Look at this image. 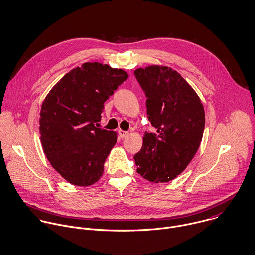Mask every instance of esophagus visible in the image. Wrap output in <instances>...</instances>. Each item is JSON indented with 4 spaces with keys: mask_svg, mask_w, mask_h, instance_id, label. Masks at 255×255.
I'll return each mask as SVG.
<instances>
[{
    "mask_svg": "<svg viewBox=\"0 0 255 255\" xmlns=\"http://www.w3.org/2000/svg\"><path fill=\"white\" fill-rule=\"evenodd\" d=\"M118 132H119V135H120L121 138H125V137H127L128 135V131H125V130H122V129H120Z\"/></svg>",
    "mask_w": 255,
    "mask_h": 255,
    "instance_id": "obj_1",
    "label": "esophagus"
}]
</instances>
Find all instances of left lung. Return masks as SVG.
<instances>
[{
    "mask_svg": "<svg viewBox=\"0 0 255 255\" xmlns=\"http://www.w3.org/2000/svg\"><path fill=\"white\" fill-rule=\"evenodd\" d=\"M134 76L146 97L147 118L156 132H145L133 156L136 171L159 183L180 174L196 153L204 130L200 99L174 70L163 66L137 69Z\"/></svg>",
    "mask_w": 255,
    "mask_h": 255,
    "instance_id": "left-lung-1",
    "label": "left lung"
}]
</instances>
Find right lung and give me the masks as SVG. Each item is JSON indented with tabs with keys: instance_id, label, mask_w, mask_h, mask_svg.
Here are the masks:
<instances>
[{
	"instance_id": "right-lung-1",
	"label": "right lung",
	"mask_w": 255,
	"mask_h": 255,
	"mask_svg": "<svg viewBox=\"0 0 255 255\" xmlns=\"http://www.w3.org/2000/svg\"><path fill=\"white\" fill-rule=\"evenodd\" d=\"M128 75L100 63H85L65 75L46 97L40 118L44 152L70 183L89 186L104 172L117 132L95 126L104 103Z\"/></svg>"
}]
</instances>
